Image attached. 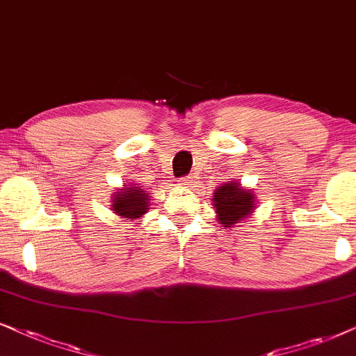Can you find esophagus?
Wrapping results in <instances>:
<instances>
[{"label":"esophagus","instance_id":"obj_1","mask_svg":"<svg viewBox=\"0 0 356 356\" xmlns=\"http://www.w3.org/2000/svg\"><path fill=\"white\" fill-rule=\"evenodd\" d=\"M193 182H195V177H193V175H186V177L179 179V186H182V187L193 186Z\"/></svg>","mask_w":356,"mask_h":356}]
</instances>
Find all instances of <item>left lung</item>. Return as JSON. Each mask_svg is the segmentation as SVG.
Listing matches in <instances>:
<instances>
[{
  "instance_id": "8db88e82",
  "label": "left lung",
  "mask_w": 356,
  "mask_h": 356,
  "mask_svg": "<svg viewBox=\"0 0 356 356\" xmlns=\"http://www.w3.org/2000/svg\"><path fill=\"white\" fill-rule=\"evenodd\" d=\"M213 207L216 208V220L222 227H234L254 211L255 197L239 182L222 184L213 192Z\"/></svg>"
}]
</instances>
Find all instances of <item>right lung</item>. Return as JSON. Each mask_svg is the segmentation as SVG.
<instances>
[{
  "label": "right lung",
  "mask_w": 356,
  "mask_h": 356,
  "mask_svg": "<svg viewBox=\"0 0 356 356\" xmlns=\"http://www.w3.org/2000/svg\"><path fill=\"white\" fill-rule=\"evenodd\" d=\"M149 193H146L141 187L123 186V188L112 195V210L115 215L129 220L141 218L148 211Z\"/></svg>",
  "instance_id": "add662e5"
}]
</instances>
